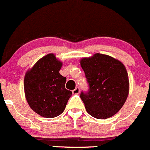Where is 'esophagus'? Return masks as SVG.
I'll use <instances>...</instances> for the list:
<instances>
[{
	"instance_id": "34e87169",
	"label": "esophagus",
	"mask_w": 150,
	"mask_h": 150,
	"mask_svg": "<svg viewBox=\"0 0 150 150\" xmlns=\"http://www.w3.org/2000/svg\"><path fill=\"white\" fill-rule=\"evenodd\" d=\"M72 92H73V94H74V95H77V94H79L80 92V89H79V87H76L74 89L73 91H72Z\"/></svg>"
}]
</instances>
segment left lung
<instances>
[{
    "instance_id": "obj_1",
    "label": "left lung",
    "mask_w": 150,
    "mask_h": 150,
    "mask_svg": "<svg viewBox=\"0 0 150 150\" xmlns=\"http://www.w3.org/2000/svg\"><path fill=\"white\" fill-rule=\"evenodd\" d=\"M80 64L89 84V90L80 95L86 112L98 119L110 118L121 110L129 95V76L124 65L100 53L83 58Z\"/></svg>"
}]
</instances>
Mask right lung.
I'll return each instance as SVG.
<instances>
[{
  "label": "right lung",
  "mask_w": 150,
  "mask_h": 150,
  "mask_svg": "<svg viewBox=\"0 0 150 150\" xmlns=\"http://www.w3.org/2000/svg\"><path fill=\"white\" fill-rule=\"evenodd\" d=\"M61 66L62 62L54 54H47L24 76V92L29 107L45 118L61 115L72 95L65 88L66 78L59 73Z\"/></svg>",
  "instance_id": "add662e5"
}]
</instances>
